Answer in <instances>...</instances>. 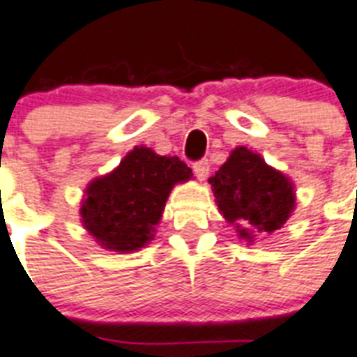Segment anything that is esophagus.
Wrapping results in <instances>:
<instances>
[{"mask_svg":"<svg viewBox=\"0 0 357 357\" xmlns=\"http://www.w3.org/2000/svg\"><path fill=\"white\" fill-rule=\"evenodd\" d=\"M192 170L199 181H205V179L208 178V172H211V165H208L207 159H202V161H198V163L192 165Z\"/></svg>","mask_w":357,"mask_h":357,"instance_id":"obj_1","label":"esophagus"}]
</instances>
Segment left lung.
Returning <instances> with one entry per match:
<instances>
[{"label": "left lung", "instance_id": "left-lung-1", "mask_svg": "<svg viewBox=\"0 0 357 357\" xmlns=\"http://www.w3.org/2000/svg\"><path fill=\"white\" fill-rule=\"evenodd\" d=\"M208 181L220 214L248 245L282 227L297 207L294 181L248 146H236Z\"/></svg>", "mask_w": 357, "mask_h": 357}]
</instances>
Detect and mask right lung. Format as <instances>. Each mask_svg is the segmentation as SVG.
I'll use <instances>...</instances> for the list:
<instances>
[{"mask_svg": "<svg viewBox=\"0 0 357 357\" xmlns=\"http://www.w3.org/2000/svg\"><path fill=\"white\" fill-rule=\"evenodd\" d=\"M188 179L192 170L179 158L135 146L112 172L89 181L80 202V222L102 249L135 253L155 236L172 188Z\"/></svg>", "mask_w": 357, "mask_h": 357, "instance_id": "right-lung-1", "label": "right lung"}]
</instances>
